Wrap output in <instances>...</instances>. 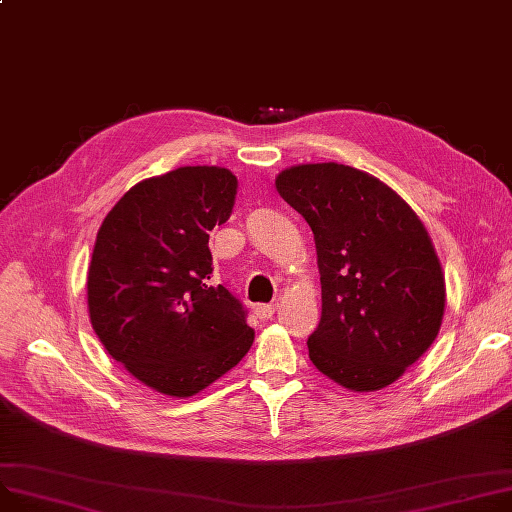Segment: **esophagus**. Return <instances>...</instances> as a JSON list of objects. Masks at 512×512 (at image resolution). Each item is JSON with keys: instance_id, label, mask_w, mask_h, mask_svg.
Returning a JSON list of instances; mask_svg holds the SVG:
<instances>
[{"instance_id": "1", "label": "esophagus", "mask_w": 512, "mask_h": 512, "mask_svg": "<svg viewBox=\"0 0 512 512\" xmlns=\"http://www.w3.org/2000/svg\"><path fill=\"white\" fill-rule=\"evenodd\" d=\"M274 311H276L274 304H257V306H255V315H257L261 321H269L271 317H274Z\"/></svg>"}]
</instances>
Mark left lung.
Instances as JSON below:
<instances>
[{
	"mask_svg": "<svg viewBox=\"0 0 512 512\" xmlns=\"http://www.w3.org/2000/svg\"><path fill=\"white\" fill-rule=\"evenodd\" d=\"M276 187L315 234L323 306L309 358L352 391L391 385L432 346L445 315V276L422 220L346 164L290 166Z\"/></svg>",
	"mask_w": 512,
	"mask_h": 512,
	"instance_id": "8db88e82",
	"label": "left lung"
}]
</instances>
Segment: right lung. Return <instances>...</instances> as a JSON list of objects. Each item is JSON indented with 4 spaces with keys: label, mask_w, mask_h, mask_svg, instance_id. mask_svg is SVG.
I'll use <instances>...</instances> for the list:
<instances>
[{
    "label": "right lung",
    "mask_w": 512,
    "mask_h": 512,
    "mask_svg": "<svg viewBox=\"0 0 512 512\" xmlns=\"http://www.w3.org/2000/svg\"><path fill=\"white\" fill-rule=\"evenodd\" d=\"M238 181L228 168L181 166L133 185L102 222L88 267V313L105 350L146 387L191 397L249 352L247 311L212 284L210 230Z\"/></svg>",
    "instance_id": "1"
}]
</instances>
